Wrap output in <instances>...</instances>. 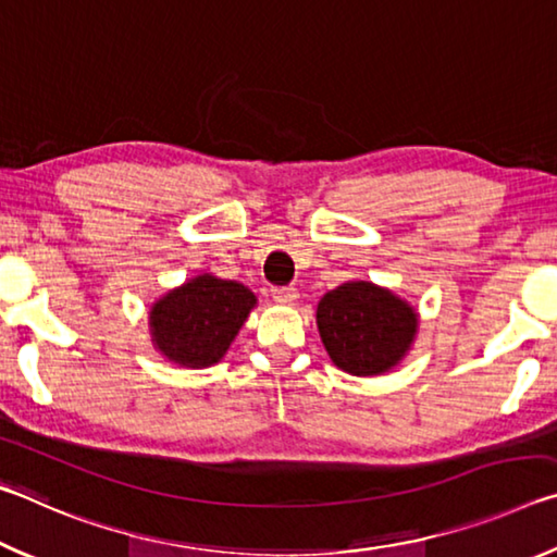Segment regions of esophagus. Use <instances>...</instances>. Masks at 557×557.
I'll return each instance as SVG.
<instances>
[{
    "label": "esophagus",
    "instance_id": "obj_1",
    "mask_svg": "<svg viewBox=\"0 0 557 557\" xmlns=\"http://www.w3.org/2000/svg\"><path fill=\"white\" fill-rule=\"evenodd\" d=\"M297 297L299 295L295 287H272V299L280 301V305H295Z\"/></svg>",
    "mask_w": 557,
    "mask_h": 557
}]
</instances>
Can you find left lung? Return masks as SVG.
I'll use <instances>...</instances> for the list:
<instances>
[{
    "label": "left lung",
    "mask_w": 557,
    "mask_h": 557,
    "mask_svg": "<svg viewBox=\"0 0 557 557\" xmlns=\"http://www.w3.org/2000/svg\"><path fill=\"white\" fill-rule=\"evenodd\" d=\"M326 354L351 375H381L403 361L418 334V312L391 289L358 280L326 292L317 307Z\"/></svg>",
    "instance_id": "left-lung-1"
}]
</instances>
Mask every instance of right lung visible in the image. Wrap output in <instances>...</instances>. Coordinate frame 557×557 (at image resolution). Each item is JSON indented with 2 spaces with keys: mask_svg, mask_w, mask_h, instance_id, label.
I'll use <instances>...</instances> for the list:
<instances>
[{
  "mask_svg": "<svg viewBox=\"0 0 557 557\" xmlns=\"http://www.w3.org/2000/svg\"><path fill=\"white\" fill-rule=\"evenodd\" d=\"M256 305V295L240 282L203 272L149 309L152 344L172 363L206 369L221 361Z\"/></svg>",
  "mask_w": 557,
  "mask_h": 557,
  "instance_id": "right-lung-1",
  "label": "right lung"
}]
</instances>
